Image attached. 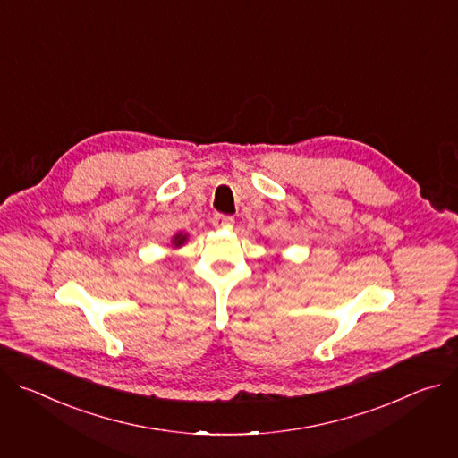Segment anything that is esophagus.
<instances>
[{"instance_id":"34e87169","label":"esophagus","mask_w":458,"mask_h":458,"mask_svg":"<svg viewBox=\"0 0 458 458\" xmlns=\"http://www.w3.org/2000/svg\"><path fill=\"white\" fill-rule=\"evenodd\" d=\"M214 226L221 228V226H232L233 225V217L232 216H223V214H216L212 219Z\"/></svg>"}]
</instances>
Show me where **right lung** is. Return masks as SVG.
<instances>
[{
  "label": "right lung",
  "instance_id": "add662e5",
  "mask_svg": "<svg viewBox=\"0 0 458 458\" xmlns=\"http://www.w3.org/2000/svg\"><path fill=\"white\" fill-rule=\"evenodd\" d=\"M184 241H186V235H182V233H175V235H174V239H172V244H174L175 248H179V246H182V244H184Z\"/></svg>",
  "mask_w": 458,
  "mask_h": 458
}]
</instances>
